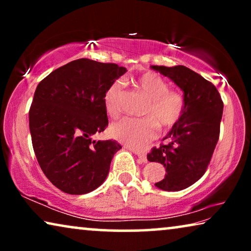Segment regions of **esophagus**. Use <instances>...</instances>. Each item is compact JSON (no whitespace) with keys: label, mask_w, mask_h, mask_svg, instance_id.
I'll return each instance as SVG.
<instances>
[{"label":"esophagus","mask_w":251,"mask_h":251,"mask_svg":"<svg viewBox=\"0 0 251 251\" xmlns=\"http://www.w3.org/2000/svg\"><path fill=\"white\" fill-rule=\"evenodd\" d=\"M135 154L137 156H138V159L140 162L143 163H146L147 162V157H146V154L143 153V152H135Z\"/></svg>","instance_id":"34e87169"}]
</instances>
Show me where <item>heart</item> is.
<instances>
[{"instance_id":"1","label":"heart","mask_w":251,"mask_h":251,"mask_svg":"<svg viewBox=\"0 0 251 251\" xmlns=\"http://www.w3.org/2000/svg\"><path fill=\"white\" fill-rule=\"evenodd\" d=\"M131 83L149 99L142 113L145 118L122 120L111 126V135L130 149L142 151L157 137V126L169 131L180 122L186 109V100L181 92L170 89L169 82L154 72L137 75L131 78ZM123 98L122 82H112L104 95L105 109L109 118L121 116Z\"/></svg>"}]
</instances>
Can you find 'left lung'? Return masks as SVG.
I'll use <instances>...</instances> for the list:
<instances>
[{"mask_svg":"<svg viewBox=\"0 0 251 251\" xmlns=\"http://www.w3.org/2000/svg\"><path fill=\"white\" fill-rule=\"evenodd\" d=\"M173 80L186 100L180 122L164 137L160 147H153L147 160L166 168V176L155 183L163 191L184 190L203 176L210 163L221 131L223 100L211 82L190 68L152 66Z\"/></svg>","mask_w":251,"mask_h":251,"instance_id":"8db88e82","label":"left lung"}]
</instances>
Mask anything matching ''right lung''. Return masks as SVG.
<instances>
[{
	"label": "right lung",
	"mask_w": 251,
	"mask_h": 251,
	"mask_svg": "<svg viewBox=\"0 0 251 251\" xmlns=\"http://www.w3.org/2000/svg\"><path fill=\"white\" fill-rule=\"evenodd\" d=\"M126 72L113 63L87 58L71 61L44 77L29 108L34 153L43 174L68 194H85L104 183L115 140H91L107 128L104 95Z\"/></svg>",
	"instance_id": "right-lung-1"
}]
</instances>
